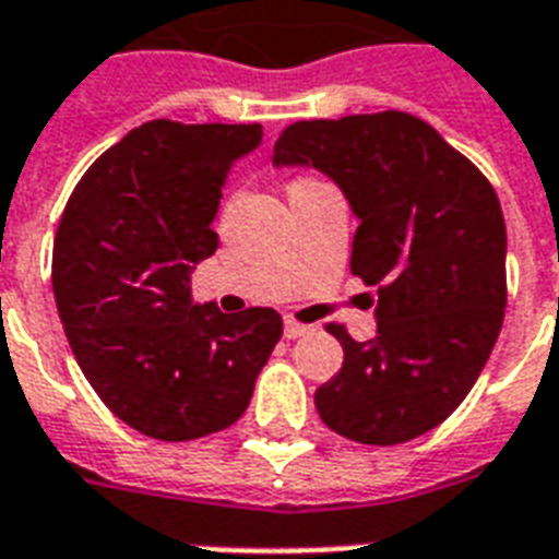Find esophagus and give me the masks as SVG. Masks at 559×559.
I'll return each mask as SVG.
<instances>
[{
  "mask_svg": "<svg viewBox=\"0 0 559 559\" xmlns=\"http://www.w3.org/2000/svg\"><path fill=\"white\" fill-rule=\"evenodd\" d=\"M311 326H306V323H300V320L294 318H285V338H302V335H309Z\"/></svg>",
  "mask_w": 559,
  "mask_h": 559,
  "instance_id": "obj_1",
  "label": "esophagus"
}]
</instances>
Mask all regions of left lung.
Returning <instances> with one entry per match:
<instances>
[{"label":"left lung","mask_w":559,"mask_h":559,"mask_svg":"<svg viewBox=\"0 0 559 559\" xmlns=\"http://www.w3.org/2000/svg\"><path fill=\"white\" fill-rule=\"evenodd\" d=\"M274 166H314L361 221L349 267L376 285V338L338 323L344 367L314 393L332 431L396 445L440 426L473 391L508 306V230L490 180L402 110L288 124Z\"/></svg>","instance_id":"8db88e82"}]
</instances>
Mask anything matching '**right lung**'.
<instances>
[{
	"label": "right lung",
	"instance_id": "obj_1",
	"mask_svg": "<svg viewBox=\"0 0 559 559\" xmlns=\"http://www.w3.org/2000/svg\"><path fill=\"white\" fill-rule=\"evenodd\" d=\"M262 124L154 119L104 151L60 215L51 288L86 382L116 417L154 440L233 426L283 318L192 306L189 274L218 248L210 224L230 168Z\"/></svg>",
	"mask_w": 559,
	"mask_h": 559
}]
</instances>
